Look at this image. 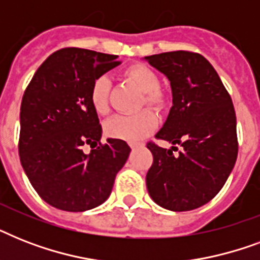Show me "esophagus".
I'll list each match as a JSON object with an SVG mask.
<instances>
[{
	"label": "esophagus",
	"instance_id": "obj_1",
	"mask_svg": "<svg viewBox=\"0 0 260 260\" xmlns=\"http://www.w3.org/2000/svg\"><path fill=\"white\" fill-rule=\"evenodd\" d=\"M143 146H144V143H138V142L129 143V147L132 148V150H135V148H139V147H143Z\"/></svg>",
	"mask_w": 260,
	"mask_h": 260
}]
</instances>
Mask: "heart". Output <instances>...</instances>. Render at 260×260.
I'll use <instances>...</instances> for the list:
<instances>
[{"label":"heart","instance_id":"heart-1","mask_svg":"<svg viewBox=\"0 0 260 260\" xmlns=\"http://www.w3.org/2000/svg\"><path fill=\"white\" fill-rule=\"evenodd\" d=\"M122 75L134 82L143 91L139 108L150 106L155 112L162 113L169 108V97L159 85L158 74L144 63H132L124 69ZM112 82L109 77L98 75L91 82L89 90V102L93 110L100 116H105L110 109ZM151 109H143L136 114H118L105 122V134L109 138L121 139L126 142H138L146 138L158 125V117Z\"/></svg>","mask_w":260,"mask_h":260}]
</instances>
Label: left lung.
I'll list each match as a JSON object with an SVG mask.
<instances>
[{"label":"left lung","instance_id":"8db88e82","mask_svg":"<svg viewBox=\"0 0 260 260\" xmlns=\"http://www.w3.org/2000/svg\"><path fill=\"white\" fill-rule=\"evenodd\" d=\"M170 81L173 106L155 138L179 144L166 150L148 142L154 160L146 183L151 198L174 212L197 209L221 190L238 158L236 114L213 66L193 51L147 56Z\"/></svg>","mask_w":260,"mask_h":260}]
</instances>
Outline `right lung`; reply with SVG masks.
Wrapping results in <instances>:
<instances>
[{
	"instance_id": "add662e5",
	"label": "right lung",
	"mask_w": 260,
	"mask_h": 260,
	"mask_svg": "<svg viewBox=\"0 0 260 260\" xmlns=\"http://www.w3.org/2000/svg\"><path fill=\"white\" fill-rule=\"evenodd\" d=\"M117 55L67 47L50 55L22 95L18 154L42 200L67 212L101 205L129 156L124 140L101 143V124L89 102L91 82L120 62ZM90 146V154L83 146Z\"/></svg>"
}]
</instances>
